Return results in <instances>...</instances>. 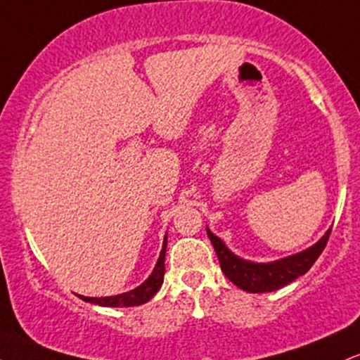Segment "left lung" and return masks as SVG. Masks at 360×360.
Wrapping results in <instances>:
<instances>
[{"instance_id": "8db88e82", "label": "left lung", "mask_w": 360, "mask_h": 360, "mask_svg": "<svg viewBox=\"0 0 360 360\" xmlns=\"http://www.w3.org/2000/svg\"><path fill=\"white\" fill-rule=\"evenodd\" d=\"M330 233H332V229L315 245L309 247L308 250L300 252V254L291 255V257L276 260V262L269 264H255L232 254V252L226 249L225 243L208 230V237L213 243L218 260H220L223 274L232 281L235 286L249 292L276 291V289L286 286V284L298 279L300 276L307 274L309 267L315 264V260L320 257V254L326 247Z\"/></svg>"}]
</instances>
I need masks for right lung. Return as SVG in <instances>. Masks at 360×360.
Returning <instances> with one entry per match:
<instances>
[{
  "label": "right lung",
  "mask_w": 360,
  "mask_h": 360,
  "mask_svg": "<svg viewBox=\"0 0 360 360\" xmlns=\"http://www.w3.org/2000/svg\"><path fill=\"white\" fill-rule=\"evenodd\" d=\"M166 238H164L162 250H160L159 260H157L154 271L148 276V279L143 284H140L139 288L131 289V291L123 292V295L117 296H106V298H84V296H79L81 300L88 301V303L100 304V307H113V308H122V307H139V304L147 303L148 300L154 298V295L159 291V288L162 286L164 283V272H166V267H164V257H166Z\"/></svg>",
  "instance_id": "right-lung-1"
}]
</instances>
